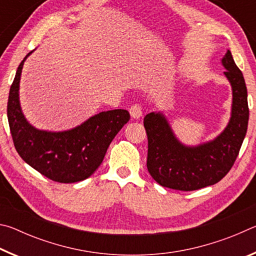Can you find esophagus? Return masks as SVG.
I'll return each instance as SVG.
<instances>
[{
    "label": "esophagus",
    "mask_w": 256,
    "mask_h": 256,
    "mask_svg": "<svg viewBox=\"0 0 256 256\" xmlns=\"http://www.w3.org/2000/svg\"><path fill=\"white\" fill-rule=\"evenodd\" d=\"M130 114L133 118H140L142 116V110H141V106L140 105H133L131 108H130Z\"/></svg>",
    "instance_id": "1"
}]
</instances>
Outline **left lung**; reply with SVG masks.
Returning <instances> with one entry per match:
<instances>
[{
  "instance_id": "8db88e82",
  "label": "left lung",
  "mask_w": 256,
  "mask_h": 256,
  "mask_svg": "<svg viewBox=\"0 0 256 256\" xmlns=\"http://www.w3.org/2000/svg\"><path fill=\"white\" fill-rule=\"evenodd\" d=\"M222 64L232 86V112L227 126L214 140L186 146L177 138L164 112H152L144 116L146 167L159 185L180 190L206 188L222 180L235 162L248 131V89L230 50L224 54Z\"/></svg>"
}]
</instances>
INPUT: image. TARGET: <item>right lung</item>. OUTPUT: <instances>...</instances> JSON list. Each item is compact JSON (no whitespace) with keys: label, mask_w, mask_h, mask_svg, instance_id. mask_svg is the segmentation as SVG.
I'll return each instance as SVG.
<instances>
[{"label":"right lung","mask_w":256,"mask_h":256,"mask_svg":"<svg viewBox=\"0 0 256 256\" xmlns=\"http://www.w3.org/2000/svg\"><path fill=\"white\" fill-rule=\"evenodd\" d=\"M20 63L8 100V120L16 150L29 166L58 183H76L100 166L112 138L128 122L125 110L102 112L66 131L38 130L24 118L19 99L24 60Z\"/></svg>","instance_id":"1"}]
</instances>
